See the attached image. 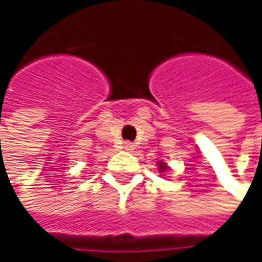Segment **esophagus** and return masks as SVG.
Wrapping results in <instances>:
<instances>
[{"mask_svg":"<svg viewBox=\"0 0 262 262\" xmlns=\"http://www.w3.org/2000/svg\"><path fill=\"white\" fill-rule=\"evenodd\" d=\"M123 148H124V150H127V151H132V150L135 148V145H133L132 142H124V145H123Z\"/></svg>","mask_w":262,"mask_h":262,"instance_id":"esophagus-1","label":"esophagus"}]
</instances>
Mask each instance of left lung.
<instances>
[{
	"label": "left lung",
	"instance_id": "left-lung-1",
	"mask_svg": "<svg viewBox=\"0 0 262 262\" xmlns=\"http://www.w3.org/2000/svg\"><path fill=\"white\" fill-rule=\"evenodd\" d=\"M167 170V165L164 164V162H159V171L162 173V171H165Z\"/></svg>",
	"mask_w": 262,
	"mask_h": 262
}]
</instances>
